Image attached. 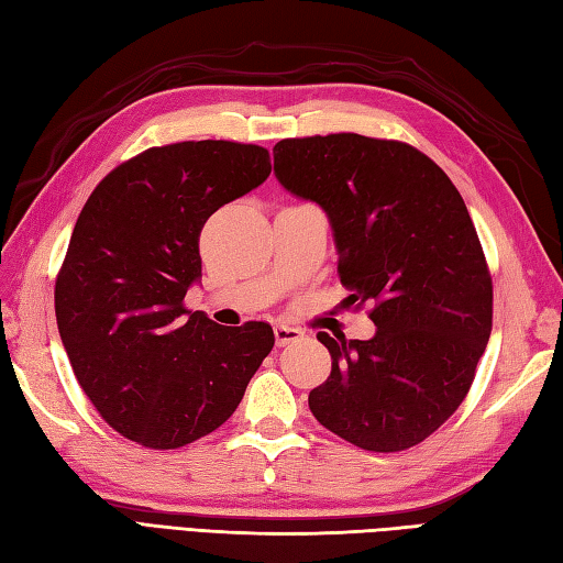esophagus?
I'll list each match as a JSON object with an SVG mask.
<instances>
[{"mask_svg": "<svg viewBox=\"0 0 563 563\" xmlns=\"http://www.w3.org/2000/svg\"><path fill=\"white\" fill-rule=\"evenodd\" d=\"M273 333H275V343H278V345H288V343H295V341L302 339L300 329L285 327V324H275Z\"/></svg>", "mask_w": 563, "mask_h": 563, "instance_id": "1", "label": "esophagus"}]
</instances>
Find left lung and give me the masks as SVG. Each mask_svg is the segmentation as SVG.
<instances>
[{
  "label": "left lung",
  "instance_id": "8db88e82",
  "mask_svg": "<svg viewBox=\"0 0 563 563\" xmlns=\"http://www.w3.org/2000/svg\"><path fill=\"white\" fill-rule=\"evenodd\" d=\"M273 169L329 214L349 300L375 305L369 341L317 333L331 375L309 409L363 450L418 445L457 411L492 336V273L460 190L406 142L355 133L280 140Z\"/></svg>",
  "mask_w": 563,
  "mask_h": 563
}]
</instances>
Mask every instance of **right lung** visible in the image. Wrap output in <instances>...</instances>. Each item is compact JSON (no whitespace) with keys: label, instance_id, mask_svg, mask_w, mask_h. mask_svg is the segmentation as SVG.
Returning <instances> with one entry per match:
<instances>
[{"label":"right lung","instance_id":"right-lung-1","mask_svg":"<svg viewBox=\"0 0 563 563\" xmlns=\"http://www.w3.org/2000/svg\"><path fill=\"white\" fill-rule=\"evenodd\" d=\"M268 174L258 145L176 142L115 166L84 202L55 283L59 339L103 421L142 448L220 428L273 349L263 321L220 327L184 307L202 224Z\"/></svg>","mask_w":563,"mask_h":563}]
</instances>
